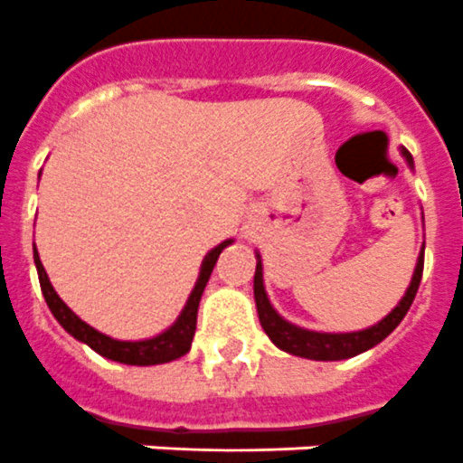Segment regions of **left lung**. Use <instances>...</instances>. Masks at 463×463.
<instances>
[{"label": "left lung", "mask_w": 463, "mask_h": 463, "mask_svg": "<svg viewBox=\"0 0 463 463\" xmlns=\"http://www.w3.org/2000/svg\"><path fill=\"white\" fill-rule=\"evenodd\" d=\"M401 155L406 157L408 166L412 169V155L406 148H401ZM257 255V269H255V304H257V315H260L261 329L267 331V336L276 343L280 350L289 354H297V357L304 359H315V362H338V359H350L354 354H362L366 350H371L373 345H378L380 341L390 336L392 331L399 326V322L406 317L408 308H411L412 298H415L417 288H420V280H422V269H424V245L422 252L417 257V267L412 273V280L408 285L406 294L401 298L399 304L394 306L390 315H384L378 325L369 326V329L362 331H350V334H325V331H310L304 326H297L292 322H288L285 317L276 313V308L271 306L267 297V289H264V271H261V257Z\"/></svg>", "instance_id": "1"}]
</instances>
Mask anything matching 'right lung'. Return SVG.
<instances>
[{
    "mask_svg": "<svg viewBox=\"0 0 463 463\" xmlns=\"http://www.w3.org/2000/svg\"><path fill=\"white\" fill-rule=\"evenodd\" d=\"M229 243H234V241L232 239L222 241V243L215 245V248L203 257L202 271H199L194 289H192L190 298H187L185 308H183L181 315H178V320H175L166 331H162V334H157V336L153 338H146V341H116V338L106 336V334L97 331L94 326H90L88 322L80 320L79 315L73 313V310L64 304L62 298L57 297L51 280H48L46 269H43V264H41L36 245H34V264H36V273H39L43 298H46L51 313L55 315V320L64 326V331H69L76 341L90 345L94 353H99L101 357L110 359V362L129 364V366H155V364L174 362V359L190 353L192 338H194V329H196V310H199V301H202L203 288H206V282L208 278H211L213 267H215L220 252H222Z\"/></svg>",
    "mask_w": 463,
    "mask_h": 463,
    "instance_id": "right-lung-1",
    "label": "right lung"
}]
</instances>
